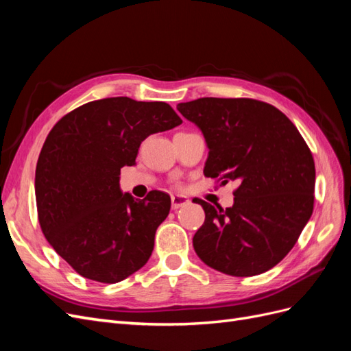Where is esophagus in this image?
I'll use <instances>...</instances> for the list:
<instances>
[{"label": "esophagus", "instance_id": "34e87169", "mask_svg": "<svg viewBox=\"0 0 351 351\" xmlns=\"http://www.w3.org/2000/svg\"><path fill=\"white\" fill-rule=\"evenodd\" d=\"M189 199L187 197H183V196H173L171 197V208L176 210L178 208H182L184 205H189Z\"/></svg>", "mask_w": 351, "mask_h": 351}]
</instances>
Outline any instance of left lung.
I'll return each instance as SVG.
<instances>
[{
	"label": "left lung",
	"instance_id": "8db88e82",
	"mask_svg": "<svg viewBox=\"0 0 351 351\" xmlns=\"http://www.w3.org/2000/svg\"><path fill=\"white\" fill-rule=\"evenodd\" d=\"M177 110L205 136L206 177L237 182L234 205L197 199L205 222L197 256L232 277H252L281 262L312 217L315 162L297 127L272 105L250 98H199Z\"/></svg>",
	"mask_w": 351,
	"mask_h": 351
}]
</instances>
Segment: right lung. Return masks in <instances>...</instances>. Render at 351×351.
Returning a JSON list of instances; mask_svg holds the SVG:
<instances>
[{"label": "right lung", "instance_id": "1", "mask_svg": "<svg viewBox=\"0 0 351 351\" xmlns=\"http://www.w3.org/2000/svg\"><path fill=\"white\" fill-rule=\"evenodd\" d=\"M182 119L165 102L127 97L92 101L66 114L42 146L35 174L40 230L82 277L123 281L149 261L171 199L121 193L120 171L136 164L147 136Z\"/></svg>", "mask_w": 351, "mask_h": 351}]
</instances>
